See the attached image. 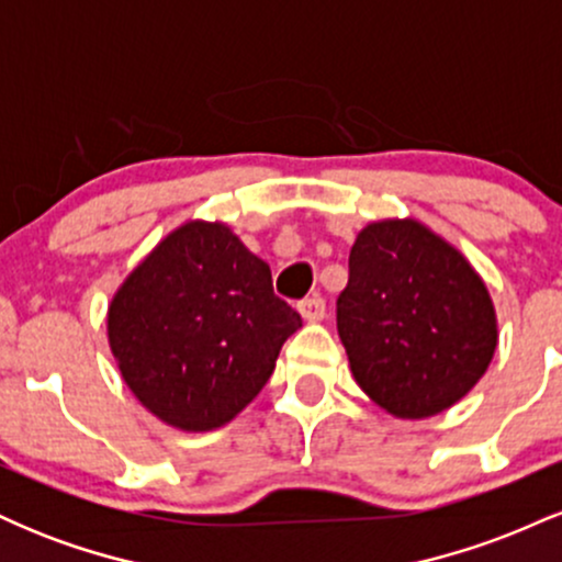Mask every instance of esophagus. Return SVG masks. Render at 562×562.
<instances>
[{
    "label": "esophagus",
    "instance_id": "obj_1",
    "mask_svg": "<svg viewBox=\"0 0 562 562\" xmlns=\"http://www.w3.org/2000/svg\"><path fill=\"white\" fill-rule=\"evenodd\" d=\"M299 312L306 322H322L325 319V301L319 295H312V299L299 303Z\"/></svg>",
    "mask_w": 562,
    "mask_h": 562
}]
</instances>
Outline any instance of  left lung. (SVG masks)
I'll return each mask as SVG.
<instances>
[{
	"label": "left lung",
	"mask_w": 562,
	"mask_h": 562,
	"mask_svg": "<svg viewBox=\"0 0 562 562\" xmlns=\"http://www.w3.org/2000/svg\"><path fill=\"white\" fill-rule=\"evenodd\" d=\"M338 335L359 389L398 420H425L468 396L499 340L486 282L417 218L359 232Z\"/></svg>",
	"instance_id": "1"
}]
</instances>
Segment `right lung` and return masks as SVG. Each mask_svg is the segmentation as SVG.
Segmentation results:
<instances>
[{
	"label": "right lung",
	"mask_w": 562,
	"mask_h": 562,
	"mask_svg": "<svg viewBox=\"0 0 562 562\" xmlns=\"http://www.w3.org/2000/svg\"><path fill=\"white\" fill-rule=\"evenodd\" d=\"M299 327L269 263L227 224L203 218L169 232L108 306V344L128 391L187 434L235 420Z\"/></svg>",
	"instance_id": "add662e5"
}]
</instances>
